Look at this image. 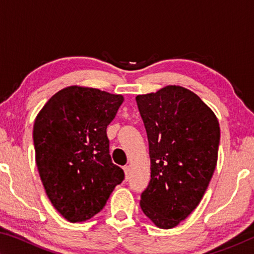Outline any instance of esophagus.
<instances>
[{
  "instance_id": "esophagus-1",
  "label": "esophagus",
  "mask_w": 254,
  "mask_h": 254,
  "mask_svg": "<svg viewBox=\"0 0 254 254\" xmlns=\"http://www.w3.org/2000/svg\"><path fill=\"white\" fill-rule=\"evenodd\" d=\"M123 169H124V173H126V178L128 179V177H130V175H131V167L127 165L123 167Z\"/></svg>"
}]
</instances>
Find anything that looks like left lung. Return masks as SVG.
Instances as JSON below:
<instances>
[{"instance_id": "1", "label": "left lung", "mask_w": 254, "mask_h": 254, "mask_svg": "<svg viewBox=\"0 0 254 254\" xmlns=\"http://www.w3.org/2000/svg\"><path fill=\"white\" fill-rule=\"evenodd\" d=\"M147 131L151 179L141 194L143 213L173 229L203 198L217 162L220 124L200 98L180 86L136 96Z\"/></svg>"}]
</instances>
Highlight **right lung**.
Segmentation results:
<instances>
[{
  "label": "right lung",
  "instance_id": "right-lung-1",
  "mask_svg": "<svg viewBox=\"0 0 254 254\" xmlns=\"http://www.w3.org/2000/svg\"><path fill=\"white\" fill-rule=\"evenodd\" d=\"M122 95L69 86L50 98L33 126L36 162L48 198L71 223L101 212L124 171L112 162L106 127Z\"/></svg>",
  "mask_w": 254,
  "mask_h": 254
}]
</instances>
